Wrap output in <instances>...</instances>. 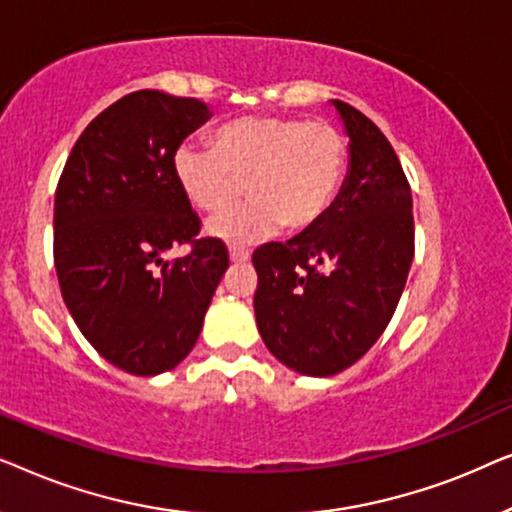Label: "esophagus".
<instances>
[{
	"mask_svg": "<svg viewBox=\"0 0 512 512\" xmlns=\"http://www.w3.org/2000/svg\"><path fill=\"white\" fill-rule=\"evenodd\" d=\"M228 256H230V261H233V263H249V258H251L249 251L240 249V247H230Z\"/></svg>",
	"mask_w": 512,
	"mask_h": 512,
	"instance_id": "1",
	"label": "esophagus"
}]
</instances>
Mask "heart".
<instances>
[{
    "label": "heart",
    "instance_id": "1",
    "mask_svg": "<svg viewBox=\"0 0 512 512\" xmlns=\"http://www.w3.org/2000/svg\"><path fill=\"white\" fill-rule=\"evenodd\" d=\"M347 170V142L338 128L303 118L247 116L219 128L214 149L181 144L174 177L184 198L216 216L207 233L228 242H254L275 233L312 228L328 212Z\"/></svg>",
    "mask_w": 512,
    "mask_h": 512
}]
</instances>
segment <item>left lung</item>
I'll list each match as a JSON object with an SVG mask.
<instances>
[{"label":"left lung","mask_w":512,"mask_h":512,"mask_svg":"<svg viewBox=\"0 0 512 512\" xmlns=\"http://www.w3.org/2000/svg\"><path fill=\"white\" fill-rule=\"evenodd\" d=\"M349 139L347 177L319 223L254 251L258 333L300 375L331 377L375 345L415 256L412 193L380 128L331 100Z\"/></svg>","instance_id":"1"}]
</instances>
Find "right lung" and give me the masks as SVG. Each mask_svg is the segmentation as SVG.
Wrapping results in <instances>:
<instances>
[{
	"label": "right lung",
	"instance_id": "obj_1",
	"mask_svg": "<svg viewBox=\"0 0 512 512\" xmlns=\"http://www.w3.org/2000/svg\"><path fill=\"white\" fill-rule=\"evenodd\" d=\"M209 118L193 97L125 95L76 139L55 191L62 298L83 338L130 375H160L191 354L228 270L221 240H195L200 221L174 177V153ZM181 243L192 254L165 262Z\"/></svg>",
	"mask_w": 512,
	"mask_h": 512
}]
</instances>
